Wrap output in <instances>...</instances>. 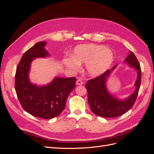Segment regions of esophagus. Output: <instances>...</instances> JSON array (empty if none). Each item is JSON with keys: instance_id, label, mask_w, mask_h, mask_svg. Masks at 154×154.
Returning a JSON list of instances; mask_svg holds the SVG:
<instances>
[{"instance_id": "esophagus-1", "label": "esophagus", "mask_w": 154, "mask_h": 154, "mask_svg": "<svg viewBox=\"0 0 154 154\" xmlns=\"http://www.w3.org/2000/svg\"><path fill=\"white\" fill-rule=\"evenodd\" d=\"M83 83V82L82 80H80V79H78V80H77V81H76V84H77L78 85H82Z\"/></svg>"}]
</instances>
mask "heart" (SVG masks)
<instances>
[{"label":"heart","mask_w":154,"mask_h":154,"mask_svg":"<svg viewBox=\"0 0 154 154\" xmlns=\"http://www.w3.org/2000/svg\"><path fill=\"white\" fill-rule=\"evenodd\" d=\"M114 54L111 49L103 45L96 44L80 45L74 50L73 57L63 60L64 63L72 69L76 70L80 64L86 63L87 73L97 76L105 72L112 66Z\"/></svg>","instance_id":"1"}]
</instances>
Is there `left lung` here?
<instances>
[{"label":"left lung","mask_w":154,"mask_h":154,"mask_svg":"<svg viewBox=\"0 0 154 154\" xmlns=\"http://www.w3.org/2000/svg\"><path fill=\"white\" fill-rule=\"evenodd\" d=\"M125 61L130 66L136 68L137 71V78L135 83L136 91L127 100L120 101L116 99L106 90V80L116 66L110 70H107L101 75L88 80L86 83L88 104L91 111L97 116L106 118L118 117L127 112L135 103L141 86V69L140 64L131 51Z\"/></svg>","instance_id":"8db88e82"}]
</instances>
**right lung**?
I'll return each mask as SVG.
<instances>
[{"mask_svg":"<svg viewBox=\"0 0 154 154\" xmlns=\"http://www.w3.org/2000/svg\"><path fill=\"white\" fill-rule=\"evenodd\" d=\"M45 42H40L24 53L18 63L15 88L22 108L32 116L42 119H52L63 110L67 97L75 87V77L56 78L49 85L38 87L28 79L31 62L38 57H45L48 53L44 49Z\"/></svg>","mask_w":154,"mask_h":154,"instance_id":"obj_1","label":"right lung"}]
</instances>
